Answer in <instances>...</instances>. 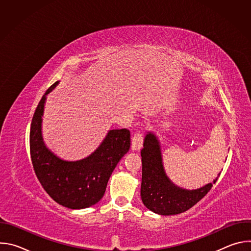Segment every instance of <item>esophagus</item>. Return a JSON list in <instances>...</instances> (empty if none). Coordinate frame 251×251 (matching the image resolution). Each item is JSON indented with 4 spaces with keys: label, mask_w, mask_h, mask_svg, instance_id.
<instances>
[{
    "label": "esophagus",
    "mask_w": 251,
    "mask_h": 251,
    "mask_svg": "<svg viewBox=\"0 0 251 251\" xmlns=\"http://www.w3.org/2000/svg\"><path fill=\"white\" fill-rule=\"evenodd\" d=\"M143 141H144V138H143L142 133L140 132L136 133L132 138V146H131L132 150L139 151L143 146Z\"/></svg>",
    "instance_id": "1"
}]
</instances>
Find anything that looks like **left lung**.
I'll return each mask as SVG.
<instances>
[{
    "instance_id": "obj_1",
    "label": "left lung",
    "mask_w": 251,
    "mask_h": 251,
    "mask_svg": "<svg viewBox=\"0 0 251 251\" xmlns=\"http://www.w3.org/2000/svg\"><path fill=\"white\" fill-rule=\"evenodd\" d=\"M141 157L142 201L148 209L161 216H174L188 210L200 201L218 181L219 176L212 183L197 190H187L175 185L165 172L160 141L153 132H148L145 136Z\"/></svg>"
}]
</instances>
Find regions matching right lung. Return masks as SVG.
I'll list each match as a JSON object with an SVG mask.
<instances>
[{"label": "right lung", "mask_w": 251, "mask_h": 251, "mask_svg": "<svg viewBox=\"0 0 251 251\" xmlns=\"http://www.w3.org/2000/svg\"><path fill=\"white\" fill-rule=\"evenodd\" d=\"M58 83L49 88L33 114L29 132L31 163L40 183L53 201L71 209L86 208L104 196L112 172L130 149V131L109 130L98 148L84 159L59 158L47 147L42 133L47 96Z\"/></svg>", "instance_id": "right-lung-1"}]
</instances>
